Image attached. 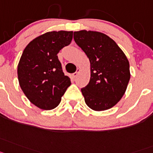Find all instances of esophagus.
Here are the masks:
<instances>
[{"instance_id":"esophagus-1","label":"esophagus","mask_w":153,"mask_h":153,"mask_svg":"<svg viewBox=\"0 0 153 153\" xmlns=\"http://www.w3.org/2000/svg\"><path fill=\"white\" fill-rule=\"evenodd\" d=\"M80 71H81V69L80 68H77V71H75V73H73V77H74V78H76V77L78 76V73L80 72Z\"/></svg>"}]
</instances>
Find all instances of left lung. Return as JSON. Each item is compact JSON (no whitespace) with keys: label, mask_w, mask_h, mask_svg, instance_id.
<instances>
[{"label":"left lung","mask_w":153,"mask_h":153,"mask_svg":"<svg viewBox=\"0 0 153 153\" xmlns=\"http://www.w3.org/2000/svg\"><path fill=\"white\" fill-rule=\"evenodd\" d=\"M74 40L90 62L89 83L81 89L86 105L95 111L112 108L124 95L130 79L126 54L111 38L99 31H75Z\"/></svg>","instance_id":"1"}]
</instances>
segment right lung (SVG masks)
<instances>
[{
    "instance_id": "add662e5",
    "label": "right lung",
    "mask_w": 153,
    "mask_h": 153,
    "mask_svg": "<svg viewBox=\"0 0 153 153\" xmlns=\"http://www.w3.org/2000/svg\"><path fill=\"white\" fill-rule=\"evenodd\" d=\"M73 31H50L32 40L18 65L19 85L32 104L41 109L56 108L71 80L62 71L58 53L70 45Z\"/></svg>"
}]
</instances>
